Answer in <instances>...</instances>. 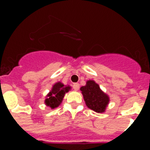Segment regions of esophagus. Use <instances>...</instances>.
<instances>
[{
	"mask_svg": "<svg viewBox=\"0 0 150 150\" xmlns=\"http://www.w3.org/2000/svg\"><path fill=\"white\" fill-rule=\"evenodd\" d=\"M73 88H74V90H76V91L79 90V83H74V84L73 85Z\"/></svg>",
	"mask_w": 150,
	"mask_h": 150,
	"instance_id": "obj_1",
	"label": "esophagus"
}]
</instances>
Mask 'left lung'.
I'll return each instance as SVG.
<instances>
[{
  "mask_svg": "<svg viewBox=\"0 0 150 150\" xmlns=\"http://www.w3.org/2000/svg\"><path fill=\"white\" fill-rule=\"evenodd\" d=\"M80 90L86 104L89 109L98 112H104L109 103V97L100 90L99 86L95 81H87L86 85L81 87Z\"/></svg>",
  "mask_w": 150,
  "mask_h": 150,
  "instance_id": "obj_1",
  "label": "left lung"
}]
</instances>
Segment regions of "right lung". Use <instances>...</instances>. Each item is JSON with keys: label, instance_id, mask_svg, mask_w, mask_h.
<instances>
[{"label": "right lung", "instance_id": "add662e5", "mask_svg": "<svg viewBox=\"0 0 150 150\" xmlns=\"http://www.w3.org/2000/svg\"><path fill=\"white\" fill-rule=\"evenodd\" d=\"M71 89L70 86H65L62 83H57L53 86L52 91L47 95V98L45 100V104L52 109L59 107L62 103L66 92Z\"/></svg>", "mask_w": 150, "mask_h": 150}]
</instances>
